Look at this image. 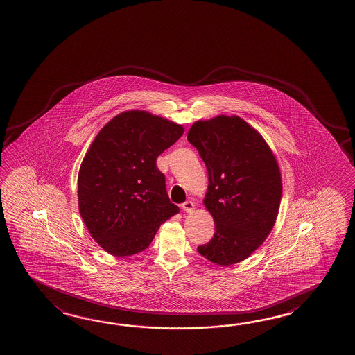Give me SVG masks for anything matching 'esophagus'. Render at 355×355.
I'll use <instances>...</instances> for the list:
<instances>
[{
	"label": "esophagus",
	"mask_w": 355,
	"mask_h": 355,
	"mask_svg": "<svg viewBox=\"0 0 355 355\" xmlns=\"http://www.w3.org/2000/svg\"><path fill=\"white\" fill-rule=\"evenodd\" d=\"M182 208H183V210H184L186 213H193L194 209H196V205H194V203L191 202V200H188L186 203H183Z\"/></svg>",
	"instance_id": "obj_1"
}]
</instances>
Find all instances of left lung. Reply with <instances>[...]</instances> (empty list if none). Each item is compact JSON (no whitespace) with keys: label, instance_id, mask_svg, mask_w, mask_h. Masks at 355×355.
Returning <instances> with one entry per match:
<instances>
[{"label":"left lung","instance_id":"1","mask_svg":"<svg viewBox=\"0 0 355 355\" xmlns=\"http://www.w3.org/2000/svg\"><path fill=\"white\" fill-rule=\"evenodd\" d=\"M187 139L208 169L205 209L215 233L198 252L219 266L244 261L271 233L279 215L282 178L262 135L236 115L194 122Z\"/></svg>","mask_w":355,"mask_h":355}]
</instances>
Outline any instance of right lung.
I'll use <instances>...</instances> for the list:
<instances>
[{
	"instance_id": "right-lung-1",
	"label": "right lung",
	"mask_w": 355,
	"mask_h": 355,
	"mask_svg": "<svg viewBox=\"0 0 355 355\" xmlns=\"http://www.w3.org/2000/svg\"><path fill=\"white\" fill-rule=\"evenodd\" d=\"M184 132L145 110L112 117L95 136L78 175V205L92 238L110 255L147 249L161 224L180 213L156 159Z\"/></svg>"
}]
</instances>
